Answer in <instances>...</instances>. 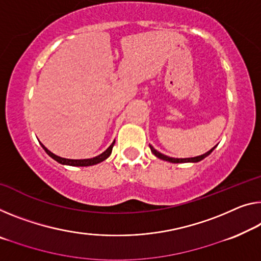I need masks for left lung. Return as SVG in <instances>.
I'll return each instance as SVG.
<instances>
[{
  "label": "left lung",
  "mask_w": 261,
  "mask_h": 261,
  "mask_svg": "<svg viewBox=\"0 0 261 261\" xmlns=\"http://www.w3.org/2000/svg\"><path fill=\"white\" fill-rule=\"evenodd\" d=\"M149 147H150V150H151V153H153L156 158H159V159H161V160H164V161H168V162H171V163H186V162H199V161H202L203 159H205L207 155H210L211 153H212V150L215 149L216 148V146L212 148L211 150H209L207 151V153H205V154H203V155H200V156H196V158H189V159H174V158H169V156H166V155H163V154H161V153H159L158 150L155 149V148H153L149 144Z\"/></svg>",
  "instance_id": "8db88e82"
}]
</instances>
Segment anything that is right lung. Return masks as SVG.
Masks as SVG:
<instances>
[{
    "mask_svg": "<svg viewBox=\"0 0 261 261\" xmlns=\"http://www.w3.org/2000/svg\"><path fill=\"white\" fill-rule=\"evenodd\" d=\"M114 143H115V140H114V142L112 143L111 146L108 147L105 151H103L102 154H100V155H98V156H95V158H93V159H85V160H70V159H63V158H61V156H57V155H55L54 153H51V151H50L49 149H46V148L44 147L43 144H42V147H43V149L46 151V154L50 156V158H52L54 160H56V161L59 162V163H62V164H67V166H73V167H89V166H93V164H97V163L102 162L103 160H106V159L108 158V156L111 155V153H112V149H113Z\"/></svg>",
    "mask_w": 261,
    "mask_h": 261,
    "instance_id": "obj_1",
    "label": "right lung"
}]
</instances>
